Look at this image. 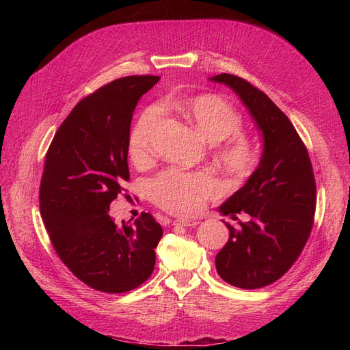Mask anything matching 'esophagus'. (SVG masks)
Returning <instances> with one entry per match:
<instances>
[{
  "label": "esophagus",
  "instance_id": "obj_1",
  "mask_svg": "<svg viewBox=\"0 0 350 350\" xmlns=\"http://www.w3.org/2000/svg\"><path fill=\"white\" fill-rule=\"evenodd\" d=\"M198 224L196 220H189V219H176L174 220V225L175 226H185V228H193Z\"/></svg>",
  "mask_w": 350,
  "mask_h": 350
}]
</instances>
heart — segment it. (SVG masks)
Segmentation results:
<instances>
[{"label":"heart","mask_w":350,"mask_h":350,"mask_svg":"<svg viewBox=\"0 0 350 350\" xmlns=\"http://www.w3.org/2000/svg\"><path fill=\"white\" fill-rule=\"evenodd\" d=\"M191 120L200 133L210 142L225 140L219 146L217 156L230 175L245 176L257 163V150L252 142L238 131L242 116L226 98L216 93H200L175 102ZM161 107L146 108L129 134V154L135 163L150 157L153 134L161 120ZM220 189L219 181L210 172H187L183 169H167L153 179L152 200L163 210L176 215H193L215 197Z\"/></svg>","instance_id":"heart-1"}]
</instances>
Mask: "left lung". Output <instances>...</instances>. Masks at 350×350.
Returning a JSON list of instances; mask_svg holds the SVG:
<instances>
[{"label": "left lung", "mask_w": 350, "mask_h": 350, "mask_svg": "<svg viewBox=\"0 0 350 350\" xmlns=\"http://www.w3.org/2000/svg\"><path fill=\"white\" fill-rule=\"evenodd\" d=\"M211 81L234 90L262 133L258 167L247 184L219 207L224 216L245 211L250 221L235 229L216 256L219 276L242 289L279 280L298 260L314 225L317 187L308 150L295 126L266 93L234 74Z\"/></svg>", "instance_id": "1"}]
</instances>
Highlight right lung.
Segmentation results:
<instances>
[{
    "instance_id": "1",
    "label": "right lung",
    "mask_w": 350,
    "mask_h": 350,
    "mask_svg": "<svg viewBox=\"0 0 350 350\" xmlns=\"http://www.w3.org/2000/svg\"><path fill=\"white\" fill-rule=\"evenodd\" d=\"M157 76H129L81 99L45 154L40 216L52 247L83 283L105 293L139 288L153 273L163 230L150 213L122 228L109 206L130 179L129 134L137 102Z\"/></svg>"
}]
</instances>
